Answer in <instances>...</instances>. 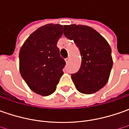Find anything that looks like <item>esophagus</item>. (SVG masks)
Returning a JSON list of instances; mask_svg holds the SVG:
<instances>
[{
	"label": "esophagus",
	"mask_w": 129,
	"mask_h": 129,
	"mask_svg": "<svg viewBox=\"0 0 129 129\" xmlns=\"http://www.w3.org/2000/svg\"><path fill=\"white\" fill-rule=\"evenodd\" d=\"M66 63H69V62H70V58H66Z\"/></svg>",
	"instance_id": "34e87169"
}]
</instances>
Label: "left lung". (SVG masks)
<instances>
[{
  "instance_id": "1",
  "label": "left lung",
  "mask_w": 129,
  "mask_h": 129,
  "mask_svg": "<svg viewBox=\"0 0 129 129\" xmlns=\"http://www.w3.org/2000/svg\"><path fill=\"white\" fill-rule=\"evenodd\" d=\"M63 34L74 41L81 56L80 69L71 74L77 90L84 94L99 91L108 81L113 66L108 42L95 30L86 25H64Z\"/></svg>"
}]
</instances>
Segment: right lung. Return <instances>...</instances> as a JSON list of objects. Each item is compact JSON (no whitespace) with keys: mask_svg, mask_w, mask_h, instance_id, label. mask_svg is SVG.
I'll use <instances>...</instances> for the list:
<instances>
[{"mask_svg":"<svg viewBox=\"0 0 129 129\" xmlns=\"http://www.w3.org/2000/svg\"><path fill=\"white\" fill-rule=\"evenodd\" d=\"M63 25L46 24L30 35L20 48L19 66L22 78L29 88L41 95H49L63 74L66 61L60 56L57 42Z\"/></svg>","mask_w":129,"mask_h":129,"instance_id":"add662e5","label":"right lung"}]
</instances>
